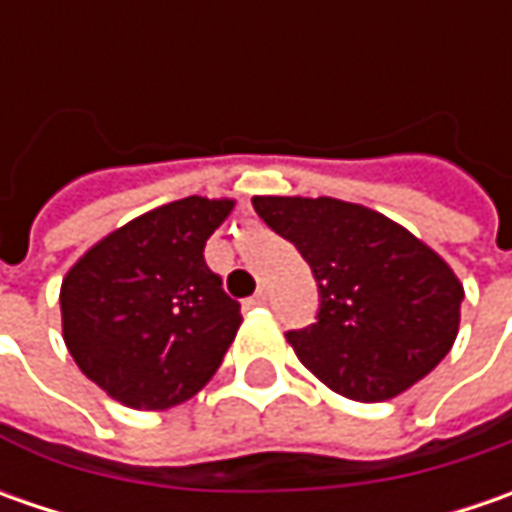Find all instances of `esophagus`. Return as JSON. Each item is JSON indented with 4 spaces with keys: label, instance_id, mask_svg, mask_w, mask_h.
<instances>
[{
    "label": "esophagus",
    "instance_id": "obj_1",
    "mask_svg": "<svg viewBox=\"0 0 512 512\" xmlns=\"http://www.w3.org/2000/svg\"><path fill=\"white\" fill-rule=\"evenodd\" d=\"M267 296H270V293H267V287L256 290V293H253V299H250V305H267Z\"/></svg>",
    "mask_w": 512,
    "mask_h": 512
}]
</instances>
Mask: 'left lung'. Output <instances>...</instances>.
<instances>
[{"mask_svg": "<svg viewBox=\"0 0 512 512\" xmlns=\"http://www.w3.org/2000/svg\"><path fill=\"white\" fill-rule=\"evenodd\" d=\"M253 210L313 270L316 322L287 330V342L330 390L384 402L450 353L464 290L402 225L330 196H253Z\"/></svg>", "mask_w": 512, "mask_h": 512, "instance_id": "obj_1", "label": "left lung"}]
</instances>
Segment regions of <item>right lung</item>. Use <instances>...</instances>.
I'll return each instance as SVG.
<instances>
[{"instance_id":"add662e5","label":"right lung","mask_w":512,"mask_h":512,"mask_svg":"<svg viewBox=\"0 0 512 512\" xmlns=\"http://www.w3.org/2000/svg\"><path fill=\"white\" fill-rule=\"evenodd\" d=\"M233 202L187 196L133 219L62 282V330L79 370L116 402L165 410L196 396L242 325L205 262Z\"/></svg>"}]
</instances>
